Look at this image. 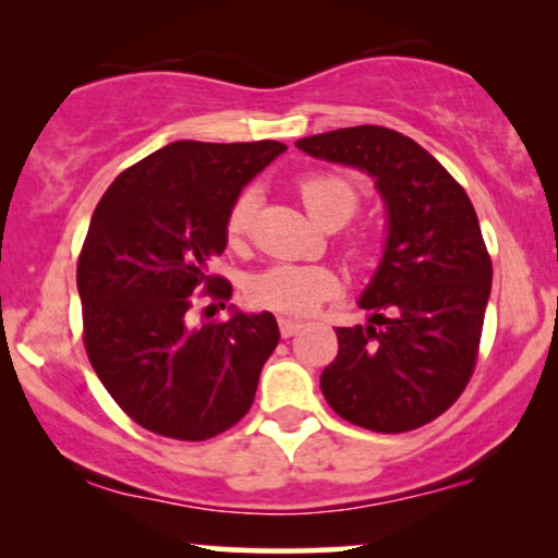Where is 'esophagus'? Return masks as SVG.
Returning <instances> with one entry per match:
<instances>
[{
    "label": "esophagus",
    "instance_id": "obj_1",
    "mask_svg": "<svg viewBox=\"0 0 558 558\" xmlns=\"http://www.w3.org/2000/svg\"><path fill=\"white\" fill-rule=\"evenodd\" d=\"M278 325H280V336L283 338L296 336V332L304 328V323H299V319H291V317H280Z\"/></svg>",
    "mask_w": 558,
    "mask_h": 558
}]
</instances>
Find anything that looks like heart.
<instances>
[{"mask_svg":"<svg viewBox=\"0 0 558 558\" xmlns=\"http://www.w3.org/2000/svg\"><path fill=\"white\" fill-rule=\"evenodd\" d=\"M299 196L306 213L319 228H341L360 209V189L354 181L338 172H315L299 183ZM257 220V191L246 189L230 204L226 217V235L230 246H243ZM349 254L354 259H367L369 243L354 239L349 243ZM341 278L325 265H270L254 272L246 283L248 301L259 310L280 312V315H310L319 304L338 296Z\"/></svg>","mask_w":558,"mask_h":558,"instance_id":"1","label":"heart"}]
</instances>
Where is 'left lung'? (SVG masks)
<instances>
[{
    "mask_svg": "<svg viewBox=\"0 0 558 558\" xmlns=\"http://www.w3.org/2000/svg\"><path fill=\"white\" fill-rule=\"evenodd\" d=\"M296 146L369 172L388 207L386 254L360 299L373 317L336 330L323 396L364 430L427 425L464 393L480 354L493 265L475 207L430 151L390 128H338Z\"/></svg>",
    "mask_w": 558,
    "mask_h": 558,
    "instance_id": "8db88e82",
    "label": "left lung"
}]
</instances>
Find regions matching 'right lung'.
<instances>
[{
    "label": "right lung",
    "instance_id": "right-lung-1",
    "mask_svg": "<svg viewBox=\"0 0 558 558\" xmlns=\"http://www.w3.org/2000/svg\"><path fill=\"white\" fill-rule=\"evenodd\" d=\"M280 141H175L120 172L96 204L78 257L83 345L118 407L144 430L207 440L252 409L280 341L270 312L191 328L198 299L226 310L233 286L209 272L226 217Z\"/></svg>",
    "mask_w": 558,
    "mask_h": 558
}]
</instances>
